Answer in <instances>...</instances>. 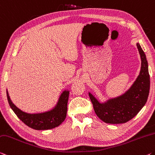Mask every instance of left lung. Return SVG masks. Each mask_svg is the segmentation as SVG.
Here are the masks:
<instances>
[{
  "label": "left lung",
  "instance_id": "1",
  "mask_svg": "<svg viewBox=\"0 0 155 155\" xmlns=\"http://www.w3.org/2000/svg\"><path fill=\"white\" fill-rule=\"evenodd\" d=\"M141 59L140 74L128 92L121 97L100 104L92 94L89 97L95 113L107 124H124L137 115L146 104L150 91V75L146 55L139 44L137 45Z\"/></svg>",
  "mask_w": 155,
  "mask_h": 155
}]
</instances>
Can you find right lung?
<instances>
[{
	"instance_id": "right-lung-1",
	"label": "right lung",
	"mask_w": 155,
	"mask_h": 155,
	"mask_svg": "<svg viewBox=\"0 0 155 155\" xmlns=\"http://www.w3.org/2000/svg\"><path fill=\"white\" fill-rule=\"evenodd\" d=\"M68 95L69 91H64L60 96L58 105L52 110L39 114H29L20 110L12 103L7 91V100L10 107L22 122L35 130L54 128L64 121L67 112Z\"/></svg>"
}]
</instances>
